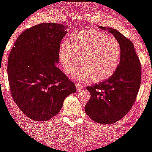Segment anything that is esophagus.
Listing matches in <instances>:
<instances>
[{
	"instance_id": "1",
	"label": "esophagus",
	"mask_w": 152,
	"mask_h": 152,
	"mask_svg": "<svg viewBox=\"0 0 152 152\" xmlns=\"http://www.w3.org/2000/svg\"><path fill=\"white\" fill-rule=\"evenodd\" d=\"M76 89H77V91H79V90H81V89H83V85H81V84H76Z\"/></svg>"
}]
</instances>
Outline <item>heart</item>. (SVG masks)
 <instances>
[{
  "mask_svg": "<svg viewBox=\"0 0 152 152\" xmlns=\"http://www.w3.org/2000/svg\"><path fill=\"white\" fill-rule=\"evenodd\" d=\"M121 47L114 38L97 30L80 32L65 41L60 48L63 71L69 74L81 63L83 65L72 73V79L98 82L111 77L121 59Z\"/></svg>",
  "mask_w": 152,
  "mask_h": 152,
  "instance_id": "heart-1",
  "label": "heart"
}]
</instances>
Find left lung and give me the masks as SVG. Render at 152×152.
Here are the masks:
<instances>
[{"label":"left lung","instance_id":"8db88e82","mask_svg":"<svg viewBox=\"0 0 152 152\" xmlns=\"http://www.w3.org/2000/svg\"><path fill=\"white\" fill-rule=\"evenodd\" d=\"M99 28L108 30L119 42L121 59L111 77L87 87L91 98L84 110L95 122L113 124L125 116L135 101L141 81L140 63L133 44L128 38L114 28L101 26Z\"/></svg>","mask_w":152,"mask_h":152}]
</instances>
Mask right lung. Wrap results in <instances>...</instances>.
Listing matches in <instances>:
<instances>
[{"label":"right lung","mask_w":152,"mask_h":152,"mask_svg":"<svg viewBox=\"0 0 152 152\" xmlns=\"http://www.w3.org/2000/svg\"><path fill=\"white\" fill-rule=\"evenodd\" d=\"M66 25L41 23L17 38L8 58L13 99L30 119L47 121L57 114L76 86L57 67Z\"/></svg>","instance_id":"right-lung-1"}]
</instances>
